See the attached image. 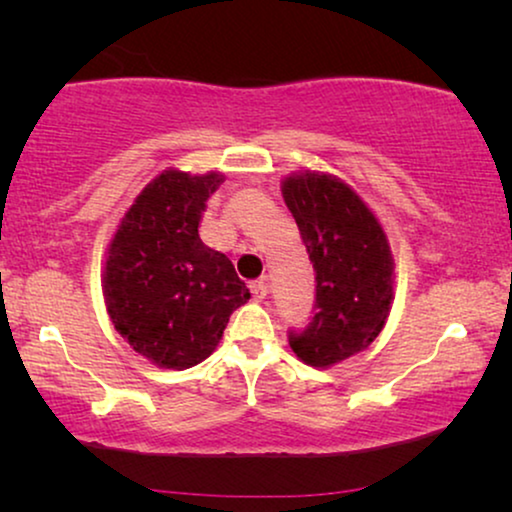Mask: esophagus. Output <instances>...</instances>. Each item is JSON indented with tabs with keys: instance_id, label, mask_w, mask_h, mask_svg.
Returning a JSON list of instances; mask_svg holds the SVG:
<instances>
[{
	"instance_id": "34e87169",
	"label": "esophagus",
	"mask_w": 512,
	"mask_h": 512,
	"mask_svg": "<svg viewBox=\"0 0 512 512\" xmlns=\"http://www.w3.org/2000/svg\"><path fill=\"white\" fill-rule=\"evenodd\" d=\"M251 296H254V300H263L268 296V284H265V279H258V282L251 284Z\"/></svg>"
}]
</instances>
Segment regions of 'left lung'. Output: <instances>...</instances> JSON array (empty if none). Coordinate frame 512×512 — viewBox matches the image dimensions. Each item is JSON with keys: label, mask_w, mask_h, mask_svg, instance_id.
I'll return each instance as SVG.
<instances>
[{"label": "left lung", "mask_w": 512, "mask_h": 512, "mask_svg": "<svg viewBox=\"0 0 512 512\" xmlns=\"http://www.w3.org/2000/svg\"><path fill=\"white\" fill-rule=\"evenodd\" d=\"M282 198L317 272V312L289 345L307 366L331 368L382 333L394 303V256L373 209L335 174L291 172Z\"/></svg>", "instance_id": "8db88e82"}]
</instances>
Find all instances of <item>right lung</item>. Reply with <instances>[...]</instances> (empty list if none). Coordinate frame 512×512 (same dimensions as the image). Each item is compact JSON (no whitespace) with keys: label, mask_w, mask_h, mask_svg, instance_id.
Here are the masks:
<instances>
[{"label":"right lung","mask_w":512,"mask_h":512,"mask_svg":"<svg viewBox=\"0 0 512 512\" xmlns=\"http://www.w3.org/2000/svg\"><path fill=\"white\" fill-rule=\"evenodd\" d=\"M223 181L221 172L167 167L132 200L107 247L102 296L111 324L158 368L205 361L230 314L251 298L228 256L198 235Z\"/></svg>","instance_id":"obj_1"}]
</instances>
